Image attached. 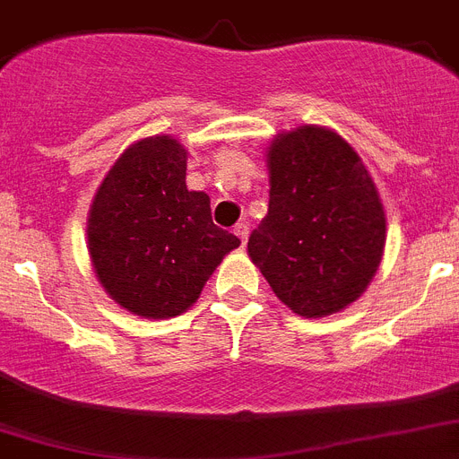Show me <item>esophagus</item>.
<instances>
[{"instance_id":"34e87169","label":"esophagus","mask_w":459,"mask_h":459,"mask_svg":"<svg viewBox=\"0 0 459 459\" xmlns=\"http://www.w3.org/2000/svg\"><path fill=\"white\" fill-rule=\"evenodd\" d=\"M248 225H246V222H238L237 227H234V234H237L238 237V241H241V246H246V241H248Z\"/></svg>"}]
</instances>
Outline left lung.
<instances>
[{"instance_id":"8db88e82","label":"left lung","mask_w":459,"mask_h":459,"mask_svg":"<svg viewBox=\"0 0 459 459\" xmlns=\"http://www.w3.org/2000/svg\"><path fill=\"white\" fill-rule=\"evenodd\" d=\"M269 211L248 255L285 307L304 318L362 295L385 248V211L348 141L318 125L278 134L267 151Z\"/></svg>"}]
</instances>
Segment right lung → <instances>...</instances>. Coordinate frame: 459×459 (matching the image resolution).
Wrapping results in <instances>:
<instances>
[{
  "label": "right lung",
  "mask_w": 459,
  "mask_h": 459,
  "mask_svg": "<svg viewBox=\"0 0 459 459\" xmlns=\"http://www.w3.org/2000/svg\"><path fill=\"white\" fill-rule=\"evenodd\" d=\"M187 152L167 134L127 148L88 215V250L113 301L143 318H174L197 301L234 234L211 221V199L187 190Z\"/></svg>",
  "instance_id": "obj_1"
}]
</instances>
